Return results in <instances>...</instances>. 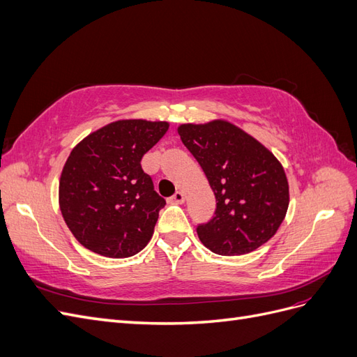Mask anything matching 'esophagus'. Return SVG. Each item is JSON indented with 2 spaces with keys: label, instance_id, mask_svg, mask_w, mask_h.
<instances>
[{
  "label": "esophagus",
  "instance_id": "esophagus-1",
  "mask_svg": "<svg viewBox=\"0 0 357 357\" xmlns=\"http://www.w3.org/2000/svg\"><path fill=\"white\" fill-rule=\"evenodd\" d=\"M169 202H171V204H183V202H185V193L177 190V192L174 193V195H172V197L169 198Z\"/></svg>",
  "mask_w": 357,
  "mask_h": 357
}]
</instances>
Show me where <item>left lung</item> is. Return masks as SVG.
Wrapping results in <instances>:
<instances>
[{
	"mask_svg": "<svg viewBox=\"0 0 357 357\" xmlns=\"http://www.w3.org/2000/svg\"><path fill=\"white\" fill-rule=\"evenodd\" d=\"M178 135L215 197L214 215L197 226L201 243L223 256L244 255L265 244L289 207L282 164L257 139L225 121L181 125Z\"/></svg>",
	"mask_w": 357,
	"mask_h": 357,
	"instance_id": "left-lung-1",
	"label": "left lung"
}]
</instances>
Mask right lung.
<instances>
[{"label": "right lung", "instance_id": "right-lung-1", "mask_svg": "<svg viewBox=\"0 0 357 357\" xmlns=\"http://www.w3.org/2000/svg\"><path fill=\"white\" fill-rule=\"evenodd\" d=\"M167 122L117 121L73 149L59 181V207L82 245L107 257L142 252L165 199L142 158L168 131Z\"/></svg>", "mask_w": 357, "mask_h": 357}]
</instances>
